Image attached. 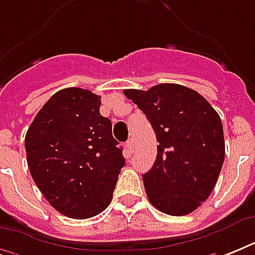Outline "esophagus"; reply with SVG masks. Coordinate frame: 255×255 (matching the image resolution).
<instances>
[{
  "label": "esophagus",
  "instance_id": "esophagus-1",
  "mask_svg": "<svg viewBox=\"0 0 255 255\" xmlns=\"http://www.w3.org/2000/svg\"><path fill=\"white\" fill-rule=\"evenodd\" d=\"M126 145H127V152H128V155L131 156L132 153H133V149H135V147H133V140H132V139L128 140L127 144H126Z\"/></svg>",
  "mask_w": 255,
  "mask_h": 255
}]
</instances>
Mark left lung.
Here are the masks:
<instances>
[{"label": "left lung", "instance_id": "1", "mask_svg": "<svg viewBox=\"0 0 255 255\" xmlns=\"http://www.w3.org/2000/svg\"><path fill=\"white\" fill-rule=\"evenodd\" d=\"M123 92L145 114L159 143L153 167L143 174L148 200L169 216L192 213L212 193L225 159L220 115L181 85Z\"/></svg>", "mask_w": 255, "mask_h": 255}]
</instances>
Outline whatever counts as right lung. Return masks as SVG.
<instances>
[{"instance_id": "right-lung-1", "label": "right lung", "mask_w": 255, "mask_h": 255, "mask_svg": "<svg viewBox=\"0 0 255 255\" xmlns=\"http://www.w3.org/2000/svg\"><path fill=\"white\" fill-rule=\"evenodd\" d=\"M100 96L78 87L55 92L26 132L27 165L34 182L54 209L85 220L112 200L126 159L100 115Z\"/></svg>"}]
</instances>
